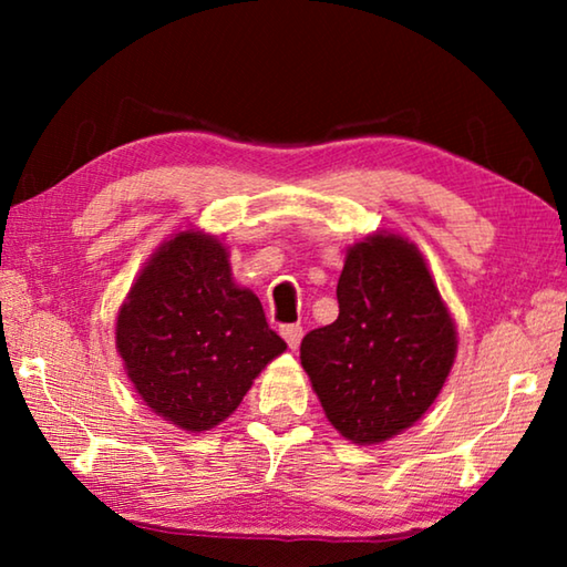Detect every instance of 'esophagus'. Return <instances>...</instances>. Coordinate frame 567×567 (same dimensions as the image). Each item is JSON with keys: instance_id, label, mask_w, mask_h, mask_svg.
Here are the masks:
<instances>
[{"instance_id": "1", "label": "esophagus", "mask_w": 567, "mask_h": 567, "mask_svg": "<svg viewBox=\"0 0 567 567\" xmlns=\"http://www.w3.org/2000/svg\"><path fill=\"white\" fill-rule=\"evenodd\" d=\"M282 338H285V342L290 344V348L295 350L297 344H300V340H302V328H300V324H285V328H282Z\"/></svg>"}]
</instances>
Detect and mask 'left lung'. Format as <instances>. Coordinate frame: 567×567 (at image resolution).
I'll return each mask as SVG.
<instances>
[{
  "label": "left lung",
  "mask_w": 567,
  "mask_h": 567,
  "mask_svg": "<svg viewBox=\"0 0 567 567\" xmlns=\"http://www.w3.org/2000/svg\"><path fill=\"white\" fill-rule=\"evenodd\" d=\"M338 302V320L302 338V368L344 437L382 443L425 415L443 390L455 324L420 249L398 235L348 249Z\"/></svg>",
  "instance_id": "obj_1"
}]
</instances>
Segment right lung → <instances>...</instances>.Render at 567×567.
Instances as JSON below:
<instances>
[{
  "instance_id": "add662e5",
  "label": "right lung",
  "mask_w": 567,
  "mask_h": 567,
  "mask_svg": "<svg viewBox=\"0 0 567 567\" xmlns=\"http://www.w3.org/2000/svg\"><path fill=\"white\" fill-rule=\"evenodd\" d=\"M117 350L140 398L172 425L199 433L233 415L287 344L257 295L233 282L227 249L209 235L179 233L132 285Z\"/></svg>"
}]
</instances>
